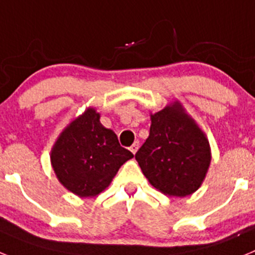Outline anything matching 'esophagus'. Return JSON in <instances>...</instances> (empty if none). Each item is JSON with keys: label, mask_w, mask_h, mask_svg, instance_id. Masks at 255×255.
I'll use <instances>...</instances> for the list:
<instances>
[{"label": "esophagus", "mask_w": 255, "mask_h": 255, "mask_svg": "<svg viewBox=\"0 0 255 255\" xmlns=\"http://www.w3.org/2000/svg\"><path fill=\"white\" fill-rule=\"evenodd\" d=\"M138 148H139V141H135V143L132 144L131 147H130V150H131L132 154H135V153H136V150H138Z\"/></svg>", "instance_id": "34e87169"}]
</instances>
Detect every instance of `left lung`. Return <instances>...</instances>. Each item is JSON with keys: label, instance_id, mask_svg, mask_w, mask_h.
<instances>
[{"label": "left lung", "instance_id": "8db88e82", "mask_svg": "<svg viewBox=\"0 0 255 255\" xmlns=\"http://www.w3.org/2000/svg\"><path fill=\"white\" fill-rule=\"evenodd\" d=\"M149 136L135 154L144 176L170 197H186L202 185L211 163L206 134L173 102L150 115Z\"/></svg>", "mask_w": 255, "mask_h": 255}]
</instances>
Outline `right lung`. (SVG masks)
<instances>
[{
	"label": "right lung",
	"instance_id": "1",
	"mask_svg": "<svg viewBox=\"0 0 255 255\" xmlns=\"http://www.w3.org/2000/svg\"><path fill=\"white\" fill-rule=\"evenodd\" d=\"M96 108L89 107L62 130L51 150L58 181L79 197L102 193L119 168L134 155L120 145L116 134L106 129Z\"/></svg>",
	"mask_w": 255,
	"mask_h": 255
}]
</instances>
